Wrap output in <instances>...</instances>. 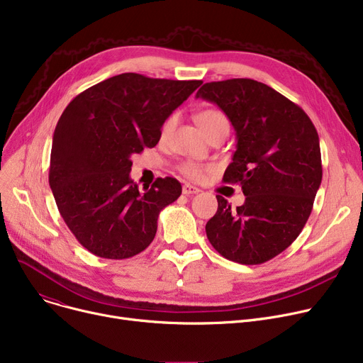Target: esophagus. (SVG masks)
<instances>
[{
    "label": "esophagus",
    "mask_w": 363,
    "mask_h": 363,
    "mask_svg": "<svg viewBox=\"0 0 363 363\" xmlns=\"http://www.w3.org/2000/svg\"><path fill=\"white\" fill-rule=\"evenodd\" d=\"M182 192H184L185 196H192V194H199L200 189H199L197 186H192V185H189V184H185V185L182 186Z\"/></svg>",
    "instance_id": "34e87169"
}]
</instances>
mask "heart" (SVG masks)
<instances>
[{
  "label": "heart",
  "instance_id": "obj_1",
  "mask_svg": "<svg viewBox=\"0 0 363 363\" xmlns=\"http://www.w3.org/2000/svg\"><path fill=\"white\" fill-rule=\"evenodd\" d=\"M196 119H197L199 125L201 127V130L206 133V135H208L214 128H217L219 125L228 124V119H226L225 113L217 111V109H203L197 113ZM177 121H178V116L175 113L169 115L164 119V123L162 124L160 133H159L160 141H166L169 138V135H171V133L174 131V128L177 125ZM208 171H211V166L197 163V162H184L179 166V172L192 181L201 179Z\"/></svg>",
  "mask_w": 363,
  "mask_h": 363
}]
</instances>
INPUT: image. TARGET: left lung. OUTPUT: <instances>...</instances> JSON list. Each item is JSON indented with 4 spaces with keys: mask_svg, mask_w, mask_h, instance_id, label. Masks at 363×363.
<instances>
[{
    "mask_svg": "<svg viewBox=\"0 0 363 363\" xmlns=\"http://www.w3.org/2000/svg\"><path fill=\"white\" fill-rule=\"evenodd\" d=\"M197 98L216 104L236 131V152L223 175L245 203L219 207L206 225L225 258L255 265L283 252L302 232L323 179L318 133L305 111L251 79L206 83Z\"/></svg>",
    "mask_w": 363,
    "mask_h": 363,
    "instance_id": "obj_1",
    "label": "left lung"
}]
</instances>
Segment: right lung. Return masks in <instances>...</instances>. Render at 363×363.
Wrapping results in <instances>:
<instances>
[{"mask_svg": "<svg viewBox=\"0 0 363 363\" xmlns=\"http://www.w3.org/2000/svg\"><path fill=\"white\" fill-rule=\"evenodd\" d=\"M201 80L124 72L72 99L55 127L50 185L71 233L91 254L125 259L155 239L160 211L178 200V179L143 191L130 178L131 156L152 149L160 127Z\"/></svg>", "mask_w": 363, "mask_h": 363, "instance_id": "1", "label": "right lung"}]
</instances>
